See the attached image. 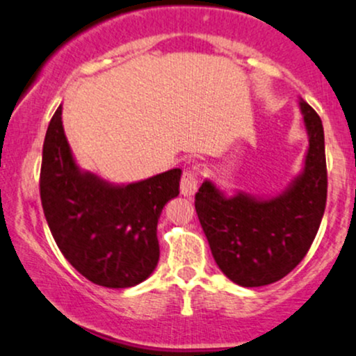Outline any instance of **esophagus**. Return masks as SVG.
<instances>
[{"label":"esophagus","mask_w":356,"mask_h":356,"mask_svg":"<svg viewBox=\"0 0 356 356\" xmlns=\"http://www.w3.org/2000/svg\"><path fill=\"white\" fill-rule=\"evenodd\" d=\"M202 175V169L199 165H194L192 169L184 170L181 179V194L186 197H192L199 189V181Z\"/></svg>","instance_id":"obj_1"}]
</instances>
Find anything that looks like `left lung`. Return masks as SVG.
<instances>
[{
	"mask_svg": "<svg viewBox=\"0 0 356 356\" xmlns=\"http://www.w3.org/2000/svg\"><path fill=\"white\" fill-rule=\"evenodd\" d=\"M300 108L308 131L305 167L284 194L225 197L211 181L195 194V211L213 259L237 285L264 286L289 275L318 232L328 187L323 126L312 106L300 101Z\"/></svg>",
	"mask_w": 356,
	"mask_h": 356,
	"instance_id": "8db88e82",
	"label": "left lung"
}]
</instances>
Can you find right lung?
<instances>
[{"label": "right lung", "mask_w": 356, "mask_h": 356, "mask_svg": "<svg viewBox=\"0 0 356 356\" xmlns=\"http://www.w3.org/2000/svg\"><path fill=\"white\" fill-rule=\"evenodd\" d=\"M63 108L42 144L40 194L44 217L64 259L92 284L127 289L145 280L159 262L157 222L179 195L181 169L145 181L111 186L81 172L64 136Z\"/></svg>", "instance_id": "1"}]
</instances>
